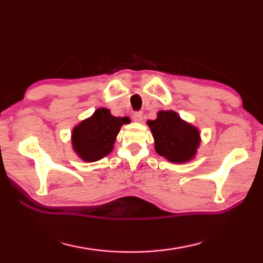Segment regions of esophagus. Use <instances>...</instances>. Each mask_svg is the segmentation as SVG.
<instances>
[{"label":"esophagus","instance_id":"1","mask_svg":"<svg viewBox=\"0 0 263 263\" xmlns=\"http://www.w3.org/2000/svg\"><path fill=\"white\" fill-rule=\"evenodd\" d=\"M132 119L137 123H140L142 121V112H141V111H137V112L133 114Z\"/></svg>","mask_w":263,"mask_h":263}]
</instances>
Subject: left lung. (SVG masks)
<instances>
[{"label":"left lung","instance_id":"obj_1","mask_svg":"<svg viewBox=\"0 0 263 263\" xmlns=\"http://www.w3.org/2000/svg\"><path fill=\"white\" fill-rule=\"evenodd\" d=\"M155 141V151L168 161L182 163L193 159L199 145V132L182 121L175 111H160L158 118L147 122Z\"/></svg>","mask_w":263,"mask_h":263}]
</instances>
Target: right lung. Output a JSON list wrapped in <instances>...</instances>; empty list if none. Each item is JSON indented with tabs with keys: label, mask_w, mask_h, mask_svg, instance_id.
Listing matches in <instances>:
<instances>
[{
	"label": "right lung",
	"mask_w": 263,
	"mask_h": 263,
	"mask_svg": "<svg viewBox=\"0 0 263 263\" xmlns=\"http://www.w3.org/2000/svg\"><path fill=\"white\" fill-rule=\"evenodd\" d=\"M127 118L115 117L110 110L97 109L90 118L74 127L72 144L77 154L83 161L94 162L104 158L114 148V144L121 126Z\"/></svg>",
	"instance_id": "right-lung-1"
}]
</instances>
